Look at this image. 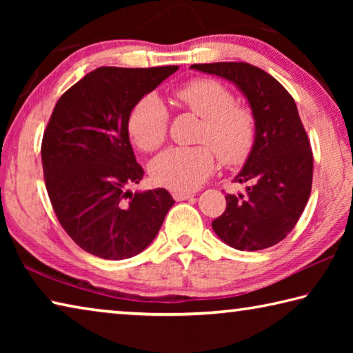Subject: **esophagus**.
Segmentation results:
<instances>
[{
	"label": "esophagus",
	"instance_id": "34e87169",
	"mask_svg": "<svg viewBox=\"0 0 353 353\" xmlns=\"http://www.w3.org/2000/svg\"><path fill=\"white\" fill-rule=\"evenodd\" d=\"M193 193H172V198H174L176 201H187V199H190V198H193Z\"/></svg>",
	"mask_w": 353,
	"mask_h": 353
}]
</instances>
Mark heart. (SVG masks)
Segmentation results:
<instances>
[{"mask_svg": "<svg viewBox=\"0 0 353 353\" xmlns=\"http://www.w3.org/2000/svg\"><path fill=\"white\" fill-rule=\"evenodd\" d=\"M177 103L204 119L199 141L207 145L177 146L160 154L151 163L155 185L177 193L199 187L216 165H240L249 157L255 143V118L248 107L235 104V94L214 79H193L174 92ZM170 113L154 94L143 97L130 109L128 132L141 151L152 152L163 145Z\"/></svg>", "mask_w": 353, "mask_h": 353, "instance_id": "obj_1", "label": "heart"}]
</instances>
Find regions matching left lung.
I'll return each instance as SVG.
<instances>
[{"label": "left lung", "mask_w": 353, "mask_h": 353, "mask_svg": "<svg viewBox=\"0 0 353 353\" xmlns=\"http://www.w3.org/2000/svg\"><path fill=\"white\" fill-rule=\"evenodd\" d=\"M191 68L234 82L255 118V143L235 182L246 194H227L212 227L238 250H260L283 240L312 193L313 152L291 94L266 71L246 62L194 63Z\"/></svg>", "instance_id": "8db88e82"}]
</instances>
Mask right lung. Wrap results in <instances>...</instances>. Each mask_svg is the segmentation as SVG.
Returning a JSON list of instances; mask_svg holds the SVG:
<instances>
[{
	"label": "right lung",
	"instance_id": "1",
	"mask_svg": "<svg viewBox=\"0 0 353 353\" xmlns=\"http://www.w3.org/2000/svg\"><path fill=\"white\" fill-rule=\"evenodd\" d=\"M177 70L101 67L52 110L41 140L46 191L59 223L88 254L105 260L140 254L174 204L165 188L129 190L145 171L130 146L128 118L137 101Z\"/></svg>",
	"mask_w": 353,
	"mask_h": 353
}]
</instances>
